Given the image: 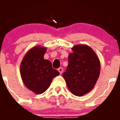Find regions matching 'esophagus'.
Returning <instances> with one entry per match:
<instances>
[{
	"instance_id": "1",
	"label": "esophagus",
	"mask_w": 120,
	"mask_h": 120,
	"mask_svg": "<svg viewBox=\"0 0 120 120\" xmlns=\"http://www.w3.org/2000/svg\"><path fill=\"white\" fill-rule=\"evenodd\" d=\"M58 71L59 72V73H60V74H62V73H63V68H61V67H60V68H58Z\"/></svg>"
}]
</instances>
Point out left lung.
<instances>
[{"mask_svg":"<svg viewBox=\"0 0 120 120\" xmlns=\"http://www.w3.org/2000/svg\"><path fill=\"white\" fill-rule=\"evenodd\" d=\"M68 55V65L62 77L70 91L81 97L94 88L100 72L98 57L90 46L77 44Z\"/></svg>","mask_w":120,"mask_h":120,"instance_id":"8db88e82","label":"left lung"}]
</instances>
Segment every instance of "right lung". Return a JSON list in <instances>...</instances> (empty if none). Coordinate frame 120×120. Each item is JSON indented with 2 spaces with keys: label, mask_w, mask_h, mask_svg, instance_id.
I'll return each instance as SVG.
<instances>
[{
  "label": "right lung",
  "mask_w": 120,
  "mask_h": 120,
  "mask_svg": "<svg viewBox=\"0 0 120 120\" xmlns=\"http://www.w3.org/2000/svg\"><path fill=\"white\" fill-rule=\"evenodd\" d=\"M47 48L37 45L28 50L20 64L21 77L26 88L36 94L45 92L50 85L53 79L59 75L53 69L52 63L44 59Z\"/></svg>",
  "instance_id": "add662e5"
}]
</instances>
